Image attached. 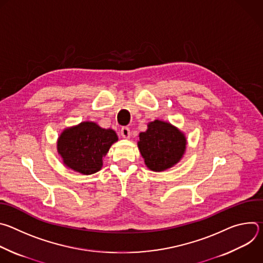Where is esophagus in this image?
Listing matches in <instances>:
<instances>
[{"label":"esophagus","instance_id":"esophagus-1","mask_svg":"<svg viewBox=\"0 0 263 263\" xmlns=\"http://www.w3.org/2000/svg\"><path fill=\"white\" fill-rule=\"evenodd\" d=\"M121 134H122V136L124 137V138H130V136H131V132H130V129L128 128V127H123L122 129H121Z\"/></svg>","mask_w":263,"mask_h":263}]
</instances>
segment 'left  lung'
Listing matches in <instances>:
<instances>
[{"mask_svg": "<svg viewBox=\"0 0 263 263\" xmlns=\"http://www.w3.org/2000/svg\"><path fill=\"white\" fill-rule=\"evenodd\" d=\"M185 134L168 122L155 120L139 133L137 146L144 164L153 172H163L176 165L186 151Z\"/></svg>", "mask_w": 263, "mask_h": 263, "instance_id": "1", "label": "left lung"}]
</instances>
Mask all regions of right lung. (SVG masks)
I'll return each mask as SVG.
<instances>
[{
  "label": "right lung",
  "mask_w": 263,
  "mask_h": 263,
  "mask_svg": "<svg viewBox=\"0 0 263 263\" xmlns=\"http://www.w3.org/2000/svg\"><path fill=\"white\" fill-rule=\"evenodd\" d=\"M118 140L115 130L85 121L60 133L57 152L66 167L82 175H91L102 168L103 158Z\"/></svg>",
  "instance_id": "add662e5"
}]
</instances>
